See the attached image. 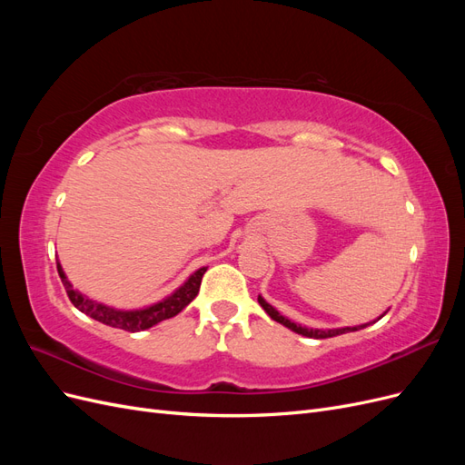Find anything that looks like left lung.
<instances>
[{"label": "left lung", "mask_w": 465, "mask_h": 465, "mask_svg": "<svg viewBox=\"0 0 465 465\" xmlns=\"http://www.w3.org/2000/svg\"><path fill=\"white\" fill-rule=\"evenodd\" d=\"M258 302H260V306L263 308V311L267 312V316H270L272 320H275V322H279V323H283V326H287L289 330L297 331V333H301V335H304V337H312V340H326V337H335V335H341V333H347V331H357V330H361V328H367V326H369V323H364V326H361V328H341V330H328V331L308 330V328L297 326V323L287 320L285 316H281V314L275 311V308H273L272 304H267L262 297H258ZM384 314H386V312H384ZM384 314H382V316H384ZM382 316H380V318H382Z\"/></svg>", "instance_id": "8db88e82"}]
</instances>
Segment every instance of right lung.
<instances>
[{
	"label": "right lung",
	"mask_w": 465,
	"mask_h": 465,
	"mask_svg": "<svg viewBox=\"0 0 465 465\" xmlns=\"http://www.w3.org/2000/svg\"><path fill=\"white\" fill-rule=\"evenodd\" d=\"M207 272V267H202V270L195 272L184 285H182L173 297L164 299L163 302L153 304L149 308H143V311H132V312H124V311H114V308L104 306L101 302H94L87 297H83L81 292L74 291V287L69 285V281L65 279L64 272H62V265L58 262V273L62 277V283L65 287V292L72 304L81 311L83 314H87L98 322L106 323V326L112 328H118V330H125V331H142L147 330L154 323H159L166 318H173L178 312L184 311V308L198 297L200 292V285H202V277Z\"/></svg>",
	"instance_id": "add662e5"
}]
</instances>
